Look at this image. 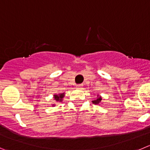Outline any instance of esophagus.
<instances>
[{
    "label": "esophagus",
    "mask_w": 150,
    "mask_h": 150,
    "mask_svg": "<svg viewBox=\"0 0 150 150\" xmlns=\"http://www.w3.org/2000/svg\"><path fill=\"white\" fill-rule=\"evenodd\" d=\"M76 87L78 89H81L82 87V84H78L76 85Z\"/></svg>",
    "instance_id": "esophagus-1"
}]
</instances>
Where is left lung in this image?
Instances as JSON below:
<instances>
[{"mask_svg": "<svg viewBox=\"0 0 150 150\" xmlns=\"http://www.w3.org/2000/svg\"><path fill=\"white\" fill-rule=\"evenodd\" d=\"M97 96H97V98L93 101V103L95 104V105H99V104L101 103V101H102V97L99 96L98 95Z\"/></svg>", "mask_w": 150, "mask_h": 150, "instance_id": "left-lung-1", "label": "left lung"}]
</instances>
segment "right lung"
<instances>
[{
    "label": "right lung",
    "mask_w": 150,
    "mask_h": 150,
    "mask_svg": "<svg viewBox=\"0 0 150 150\" xmlns=\"http://www.w3.org/2000/svg\"><path fill=\"white\" fill-rule=\"evenodd\" d=\"M64 96H65V93H59V94H54V99L57 102H62ZM53 106H54V105H53Z\"/></svg>",
    "instance_id": "right-lung-1"
}]
</instances>
